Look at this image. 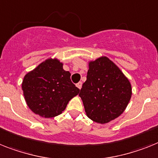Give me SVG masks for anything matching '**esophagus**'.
<instances>
[{
	"instance_id": "esophagus-1",
	"label": "esophagus",
	"mask_w": 158,
	"mask_h": 158,
	"mask_svg": "<svg viewBox=\"0 0 158 158\" xmlns=\"http://www.w3.org/2000/svg\"><path fill=\"white\" fill-rule=\"evenodd\" d=\"M76 87L79 88V89H81L82 87V82H79V83L76 84Z\"/></svg>"
}]
</instances>
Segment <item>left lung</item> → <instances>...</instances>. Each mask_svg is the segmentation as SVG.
Returning <instances> with one entry per match:
<instances>
[{"instance_id":"obj_1","label":"left lung","mask_w":158,"mask_h":158,"mask_svg":"<svg viewBox=\"0 0 158 158\" xmlns=\"http://www.w3.org/2000/svg\"><path fill=\"white\" fill-rule=\"evenodd\" d=\"M79 96L87 117L107 124L124 112L132 96V85L117 65L101 56L88 62L87 80Z\"/></svg>"}]
</instances>
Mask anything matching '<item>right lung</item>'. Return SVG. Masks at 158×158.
Segmentation results:
<instances>
[{
    "label": "right lung",
    "instance_id": "1",
    "mask_svg": "<svg viewBox=\"0 0 158 158\" xmlns=\"http://www.w3.org/2000/svg\"><path fill=\"white\" fill-rule=\"evenodd\" d=\"M22 89L26 104L34 113L45 118L60 115L68 102L79 93L71 81V73L63 69L56 58H49L22 80Z\"/></svg>",
    "mask_w": 158,
    "mask_h": 158
}]
</instances>
